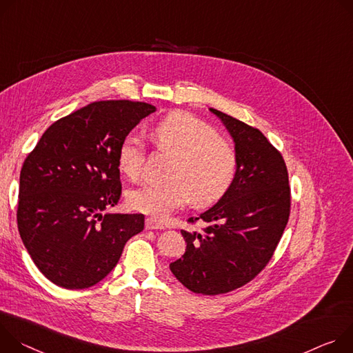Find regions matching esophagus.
Returning <instances> with one entry per match:
<instances>
[{
    "mask_svg": "<svg viewBox=\"0 0 353 353\" xmlns=\"http://www.w3.org/2000/svg\"><path fill=\"white\" fill-rule=\"evenodd\" d=\"M164 225L154 219H145V230H163Z\"/></svg>",
    "mask_w": 353,
    "mask_h": 353,
    "instance_id": "esophagus-1",
    "label": "esophagus"
}]
</instances>
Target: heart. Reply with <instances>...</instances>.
Returning <instances> with one entry per match:
<instances>
[{"mask_svg":"<svg viewBox=\"0 0 353 353\" xmlns=\"http://www.w3.org/2000/svg\"><path fill=\"white\" fill-rule=\"evenodd\" d=\"M151 137L157 148L172 155L168 179L129 190L128 203L133 210L164 219L189 201L205 208L224 196L236 176L237 155L210 125L176 110L152 126ZM145 154L143 139L136 133L129 134L117 154L119 170L130 179L139 178Z\"/></svg>","mask_w":353,"mask_h":353,"instance_id":"b5f03b06","label":"heart"}]
</instances>
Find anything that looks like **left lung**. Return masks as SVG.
<instances>
[{
    "mask_svg": "<svg viewBox=\"0 0 353 353\" xmlns=\"http://www.w3.org/2000/svg\"><path fill=\"white\" fill-rule=\"evenodd\" d=\"M236 144L237 171L224 196L190 217L201 231L181 230L182 258L170 263L190 292L223 294L251 282L275 252L290 214V186L282 154L255 128L210 108Z\"/></svg>",
    "mask_w": 353,
    "mask_h": 353,
    "instance_id": "obj_1",
    "label": "left lung"
}]
</instances>
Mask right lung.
Instances as JSON below:
<instances>
[{
    "mask_svg": "<svg viewBox=\"0 0 353 353\" xmlns=\"http://www.w3.org/2000/svg\"><path fill=\"white\" fill-rule=\"evenodd\" d=\"M152 112L145 102H92L54 122L26 157L18 230L32 261L54 285H97L143 231V214L103 212L122 194L119 148Z\"/></svg>",
    "mask_w": 353,
    "mask_h": 353,
    "instance_id": "1",
    "label": "right lung"
}]
</instances>
